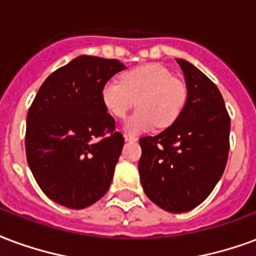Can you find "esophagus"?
Listing matches in <instances>:
<instances>
[{"label":"esophagus","instance_id":"obj_1","mask_svg":"<svg viewBox=\"0 0 256 256\" xmlns=\"http://www.w3.org/2000/svg\"><path fill=\"white\" fill-rule=\"evenodd\" d=\"M124 141H130V142H134V141H137V137H134V136H130V134H124Z\"/></svg>","mask_w":256,"mask_h":256}]
</instances>
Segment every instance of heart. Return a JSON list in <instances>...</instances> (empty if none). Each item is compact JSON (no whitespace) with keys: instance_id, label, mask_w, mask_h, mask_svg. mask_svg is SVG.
<instances>
[{"instance_id":"obj_1","label":"heart","mask_w":256,"mask_h":256,"mask_svg":"<svg viewBox=\"0 0 256 256\" xmlns=\"http://www.w3.org/2000/svg\"><path fill=\"white\" fill-rule=\"evenodd\" d=\"M104 108L114 118L123 119L137 100L138 111L124 123V132L140 134L154 126L168 128L180 116L187 102V86L160 64H148L128 70L122 81L108 80L100 90Z\"/></svg>"}]
</instances>
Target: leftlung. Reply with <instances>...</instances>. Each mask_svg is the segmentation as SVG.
<instances>
[{
	"instance_id": "1",
	"label": "left lung",
	"mask_w": 256,
	"mask_h": 256,
	"mask_svg": "<svg viewBox=\"0 0 256 256\" xmlns=\"http://www.w3.org/2000/svg\"><path fill=\"white\" fill-rule=\"evenodd\" d=\"M187 102L180 116L154 137L140 138V179L148 198L171 213L202 204L222 176L230 119L222 96L200 69L180 58Z\"/></svg>"
}]
</instances>
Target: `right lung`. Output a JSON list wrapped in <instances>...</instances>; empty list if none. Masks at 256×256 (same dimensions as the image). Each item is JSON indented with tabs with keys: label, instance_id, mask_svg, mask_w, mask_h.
<instances>
[{
	"label": "right lung",
	"instance_id": "right-lung-1",
	"mask_svg": "<svg viewBox=\"0 0 256 256\" xmlns=\"http://www.w3.org/2000/svg\"><path fill=\"white\" fill-rule=\"evenodd\" d=\"M124 69L118 60L77 56L47 77L28 110V166L42 191L60 205L84 209L111 186L124 140L114 132L100 90Z\"/></svg>",
	"mask_w": 256,
	"mask_h": 256
}]
</instances>
